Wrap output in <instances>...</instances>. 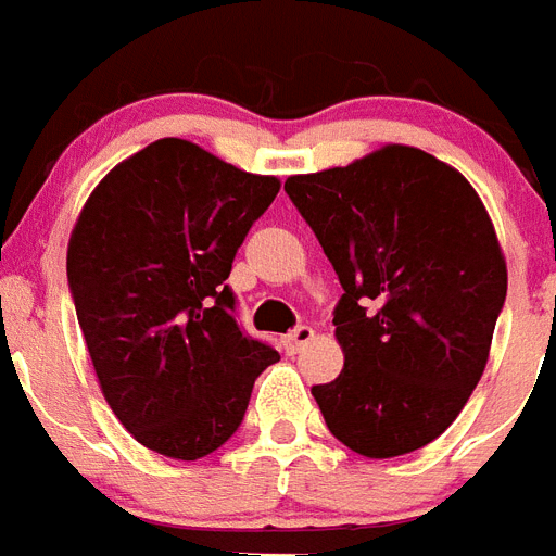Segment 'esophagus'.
<instances>
[{
    "instance_id": "obj_1",
    "label": "esophagus",
    "mask_w": 556,
    "mask_h": 556,
    "mask_svg": "<svg viewBox=\"0 0 556 556\" xmlns=\"http://www.w3.org/2000/svg\"><path fill=\"white\" fill-rule=\"evenodd\" d=\"M315 338V329L312 327H295L292 332L283 338V350L289 352V355H295V352H301L306 346V343Z\"/></svg>"
}]
</instances>
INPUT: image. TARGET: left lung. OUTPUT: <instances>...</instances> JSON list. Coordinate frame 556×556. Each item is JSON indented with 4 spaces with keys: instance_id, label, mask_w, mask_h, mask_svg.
I'll list each match as a JSON object with an SVG mask.
<instances>
[{
    "instance_id": "left-lung-1",
    "label": "left lung",
    "mask_w": 556,
    "mask_h": 556,
    "mask_svg": "<svg viewBox=\"0 0 556 556\" xmlns=\"http://www.w3.org/2000/svg\"><path fill=\"white\" fill-rule=\"evenodd\" d=\"M338 273L343 369L312 387L329 432L397 457L446 432L475 392L506 304V261L475 187L417 147L283 185Z\"/></svg>"
}]
</instances>
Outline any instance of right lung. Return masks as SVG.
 I'll return each mask as SVG.
<instances>
[{
    "mask_svg": "<svg viewBox=\"0 0 556 556\" xmlns=\"http://www.w3.org/2000/svg\"><path fill=\"white\" fill-rule=\"evenodd\" d=\"M281 185L162 139L110 169L73 227L67 283L104 401L141 446L199 460L278 352L236 318L238 247Z\"/></svg>",
    "mask_w": 556,
    "mask_h": 556,
    "instance_id": "obj_1",
    "label": "right lung"
}]
</instances>
